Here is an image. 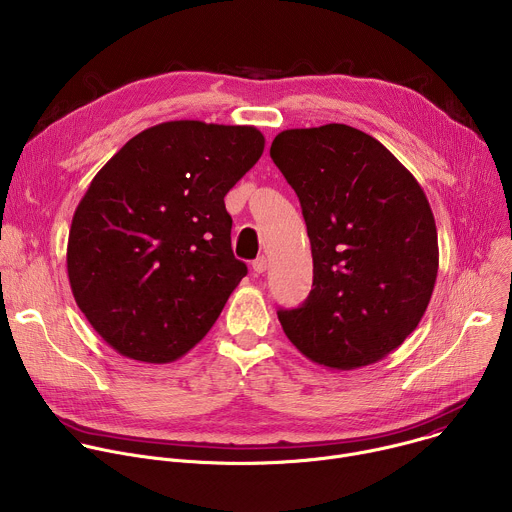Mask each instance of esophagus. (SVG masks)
<instances>
[{"mask_svg": "<svg viewBox=\"0 0 512 512\" xmlns=\"http://www.w3.org/2000/svg\"><path fill=\"white\" fill-rule=\"evenodd\" d=\"M267 265H269V263H267V257H263V255L257 257V259L251 263V267H253L255 273H265V271H267Z\"/></svg>", "mask_w": 512, "mask_h": 512, "instance_id": "esophagus-1", "label": "esophagus"}]
</instances>
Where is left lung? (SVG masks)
Here are the masks:
<instances>
[{"label":"left lung","mask_w":512,"mask_h":512,"mask_svg":"<svg viewBox=\"0 0 512 512\" xmlns=\"http://www.w3.org/2000/svg\"><path fill=\"white\" fill-rule=\"evenodd\" d=\"M269 154L300 198L314 259L308 300L277 312L285 336L332 371L379 362L433 294L440 251L423 188L381 141L342 123L285 129Z\"/></svg>","instance_id":"left-lung-1"}]
</instances>
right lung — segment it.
I'll return each instance as SVG.
<instances>
[{"mask_svg": "<svg viewBox=\"0 0 512 512\" xmlns=\"http://www.w3.org/2000/svg\"><path fill=\"white\" fill-rule=\"evenodd\" d=\"M263 148L253 125L166 121L97 172L72 216L66 271L77 306L119 354L172 362L221 316L247 275L225 196Z\"/></svg>", "mask_w": 512, "mask_h": 512, "instance_id": "obj_1", "label": "right lung"}]
</instances>
